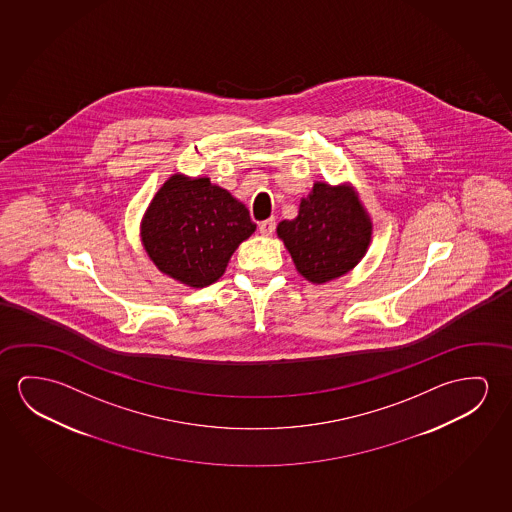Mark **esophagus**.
Wrapping results in <instances>:
<instances>
[{
	"label": "esophagus",
	"instance_id": "1",
	"mask_svg": "<svg viewBox=\"0 0 512 512\" xmlns=\"http://www.w3.org/2000/svg\"><path fill=\"white\" fill-rule=\"evenodd\" d=\"M276 221L273 218H269V220L262 221L259 223V230L262 236H271L273 232H275Z\"/></svg>",
	"mask_w": 512,
	"mask_h": 512
}]
</instances>
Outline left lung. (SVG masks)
Segmentation results:
<instances>
[{
	"label": "left lung",
	"mask_w": 512,
	"mask_h": 512,
	"mask_svg": "<svg viewBox=\"0 0 512 512\" xmlns=\"http://www.w3.org/2000/svg\"><path fill=\"white\" fill-rule=\"evenodd\" d=\"M299 275L315 285L353 271L372 241V220L351 184L314 182L298 216L276 227Z\"/></svg>",
	"instance_id": "1"
}]
</instances>
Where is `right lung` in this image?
Wrapping results in <instances>:
<instances>
[{"instance_id":"right-lung-1","label":"right lung","mask_w":512,"mask_h":512,"mask_svg":"<svg viewBox=\"0 0 512 512\" xmlns=\"http://www.w3.org/2000/svg\"><path fill=\"white\" fill-rule=\"evenodd\" d=\"M250 213L209 177L173 173L150 200L140 241L154 266L189 289L218 282L237 246L255 232Z\"/></svg>"}]
</instances>
